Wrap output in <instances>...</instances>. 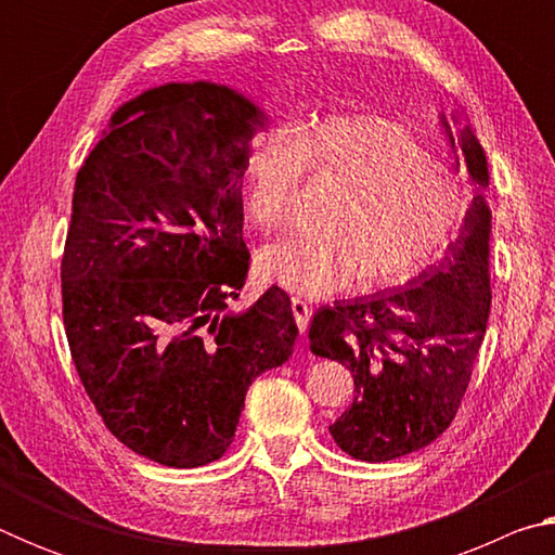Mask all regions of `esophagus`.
<instances>
[{"instance_id": "obj_1", "label": "esophagus", "mask_w": 555, "mask_h": 555, "mask_svg": "<svg viewBox=\"0 0 555 555\" xmlns=\"http://www.w3.org/2000/svg\"><path fill=\"white\" fill-rule=\"evenodd\" d=\"M291 313H294V318H296L298 331H300V333H306L308 321H311V306H308L304 298L294 296V298H291Z\"/></svg>"}]
</instances>
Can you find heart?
Returning <instances> with one entry per match:
<instances>
[{
	"label": "heart",
	"instance_id": "1",
	"mask_svg": "<svg viewBox=\"0 0 555 555\" xmlns=\"http://www.w3.org/2000/svg\"><path fill=\"white\" fill-rule=\"evenodd\" d=\"M300 171L340 188L315 232L261 251L264 276L291 294L325 296L350 279L360 288L397 284L418 274L467 215L460 176L387 117L335 115L251 149L242 188L259 232H284L294 220Z\"/></svg>",
	"mask_w": 555,
	"mask_h": 555
}]
</instances>
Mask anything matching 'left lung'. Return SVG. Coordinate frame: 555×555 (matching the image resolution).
<instances>
[{
    "label": "left lung",
    "instance_id": "1",
    "mask_svg": "<svg viewBox=\"0 0 555 555\" xmlns=\"http://www.w3.org/2000/svg\"><path fill=\"white\" fill-rule=\"evenodd\" d=\"M457 142L469 176L487 185L473 129ZM490 218L477 195L446 257L411 284L315 311L311 350L354 379L352 406L331 426L347 455L387 463L428 446L455 418L490 318Z\"/></svg>",
    "mask_w": 555,
    "mask_h": 555
}]
</instances>
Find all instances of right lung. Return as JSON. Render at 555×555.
I'll return each instance as SVG.
<instances>
[{"label": "right lung", "instance_id": "obj_1", "mask_svg": "<svg viewBox=\"0 0 555 555\" xmlns=\"http://www.w3.org/2000/svg\"><path fill=\"white\" fill-rule=\"evenodd\" d=\"M261 112L232 90L164 86L127 102L82 162L61 259L70 357L109 434L166 467L234 438L244 393L288 360L291 300L244 313L242 171Z\"/></svg>", "mask_w": 555, "mask_h": 555}]
</instances>
